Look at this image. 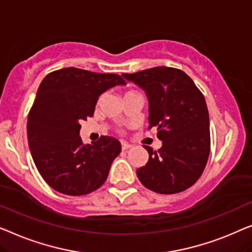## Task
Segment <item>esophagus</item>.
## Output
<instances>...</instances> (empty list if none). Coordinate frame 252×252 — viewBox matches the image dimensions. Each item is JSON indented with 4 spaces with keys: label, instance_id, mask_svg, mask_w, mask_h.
<instances>
[{
    "label": "esophagus",
    "instance_id": "1",
    "mask_svg": "<svg viewBox=\"0 0 252 252\" xmlns=\"http://www.w3.org/2000/svg\"><path fill=\"white\" fill-rule=\"evenodd\" d=\"M121 146H122V151H127V150H129V148L132 147V145H130L129 143H126V141H122Z\"/></svg>",
    "mask_w": 252,
    "mask_h": 252
}]
</instances>
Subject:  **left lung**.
I'll list each match as a JSON object with an SVG mask.
<instances>
[{
  "label": "left lung",
  "instance_id": "obj_1",
  "mask_svg": "<svg viewBox=\"0 0 252 252\" xmlns=\"http://www.w3.org/2000/svg\"><path fill=\"white\" fill-rule=\"evenodd\" d=\"M148 99V123L158 127L160 150L144 146L148 162L137 169L146 189L160 194L183 192L196 183L210 153V127L205 99L183 70L158 66L122 74Z\"/></svg>",
  "mask_w": 252,
  "mask_h": 252
}]
</instances>
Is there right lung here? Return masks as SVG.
I'll return each mask as SVG.
<instances>
[{"instance_id": "right-lung-1", "label": "right lung", "mask_w": 252, "mask_h": 252, "mask_svg": "<svg viewBox=\"0 0 252 252\" xmlns=\"http://www.w3.org/2000/svg\"><path fill=\"white\" fill-rule=\"evenodd\" d=\"M126 84L118 74L75 67L55 70L41 82L28 114V146L38 172L57 192L86 195L105 183L121 143L101 136L84 145L80 122L94 115L99 95Z\"/></svg>"}]
</instances>
